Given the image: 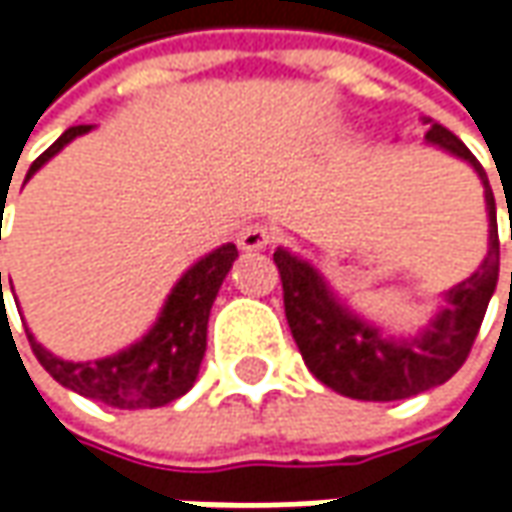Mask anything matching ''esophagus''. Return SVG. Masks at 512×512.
<instances>
[{
  "instance_id": "esophagus-1",
  "label": "esophagus",
  "mask_w": 512,
  "mask_h": 512,
  "mask_svg": "<svg viewBox=\"0 0 512 512\" xmlns=\"http://www.w3.org/2000/svg\"><path fill=\"white\" fill-rule=\"evenodd\" d=\"M273 242V233L265 225H245L239 230V247L242 250H262Z\"/></svg>"
}]
</instances>
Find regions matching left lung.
I'll return each mask as SVG.
<instances>
[{
	"label": "left lung",
	"mask_w": 512,
	"mask_h": 512,
	"mask_svg": "<svg viewBox=\"0 0 512 512\" xmlns=\"http://www.w3.org/2000/svg\"><path fill=\"white\" fill-rule=\"evenodd\" d=\"M430 145L464 159L479 173L490 219V247L479 270L447 290V305L416 339H390L379 327L336 302L325 279L299 256L279 247L273 262L282 276L285 316L310 373L330 390L362 402H396L444 384L470 356L484 310L499 282V225L487 173L456 133L430 125Z\"/></svg>",
	"instance_id": "1"
}]
</instances>
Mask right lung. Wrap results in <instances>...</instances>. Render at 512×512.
I'll use <instances>...</instances> for the list:
<instances>
[{
	"label": "right lung",
	"mask_w": 512,
	"mask_h": 512,
	"mask_svg": "<svg viewBox=\"0 0 512 512\" xmlns=\"http://www.w3.org/2000/svg\"><path fill=\"white\" fill-rule=\"evenodd\" d=\"M88 130L90 125H76V128L65 130L30 165L25 179H30L50 156H56L68 142ZM236 256H239L236 245H222L213 253H207L205 259H199L170 290L159 322L150 327V333L142 342L130 344L128 350H119L108 359H96V362H62L28 333L30 350L62 387H68L79 396H88L93 402L119 407V410L165 407V404L176 402L193 387L196 376H199V364L205 359L207 347L210 307L225 282L227 270L236 262Z\"/></svg>",
	"instance_id": "1"
}]
</instances>
